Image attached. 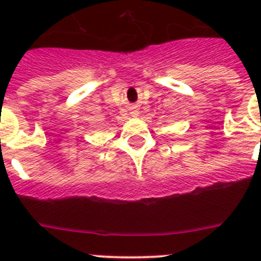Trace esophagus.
Masks as SVG:
<instances>
[{
	"label": "esophagus",
	"mask_w": 261,
	"mask_h": 261,
	"mask_svg": "<svg viewBox=\"0 0 261 261\" xmlns=\"http://www.w3.org/2000/svg\"><path fill=\"white\" fill-rule=\"evenodd\" d=\"M132 114H133V115H137V114H138V112H137V110H133V112H132Z\"/></svg>",
	"instance_id": "obj_1"
}]
</instances>
